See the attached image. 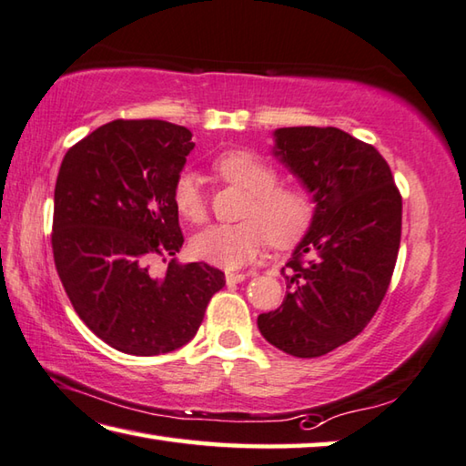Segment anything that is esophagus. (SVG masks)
I'll return each mask as SVG.
<instances>
[{
  "mask_svg": "<svg viewBox=\"0 0 466 466\" xmlns=\"http://www.w3.org/2000/svg\"><path fill=\"white\" fill-rule=\"evenodd\" d=\"M248 277V273H226V283L228 285H234V283H240L244 279Z\"/></svg>",
  "mask_w": 466,
  "mask_h": 466,
  "instance_id": "esophagus-1",
  "label": "esophagus"
}]
</instances>
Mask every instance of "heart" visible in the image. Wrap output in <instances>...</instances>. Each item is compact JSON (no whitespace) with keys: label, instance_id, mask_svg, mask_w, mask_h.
<instances>
[{"label":"heart","instance_id":"obj_1","mask_svg":"<svg viewBox=\"0 0 466 466\" xmlns=\"http://www.w3.org/2000/svg\"><path fill=\"white\" fill-rule=\"evenodd\" d=\"M214 171L224 181L247 193L240 224H218L191 238V255L211 267L240 268L260 255L268 236L275 244H289L306 232L314 206L299 189L277 187V173L260 157L248 150H228L214 160ZM173 204L183 219L204 222L206 196L196 173L183 171L173 183Z\"/></svg>","mask_w":466,"mask_h":466}]
</instances>
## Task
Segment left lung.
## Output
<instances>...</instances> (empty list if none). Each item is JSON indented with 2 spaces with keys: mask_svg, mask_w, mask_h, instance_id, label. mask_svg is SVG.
Here are the masks:
<instances>
[{
  "mask_svg": "<svg viewBox=\"0 0 466 466\" xmlns=\"http://www.w3.org/2000/svg\"><path fill=\"white\" fill-rule=\"evenodd\" d=\"M270 155L309 193L314 216L285 262L289 291L257 324L275 349L314 359L362 332L383 301L400 250L401 196L377 148L344 130L277 128Z\"/></svg>",
  "mask_w": 466,
  "mask_h": 466,
  "instance_id": "obj_1",
  "label": "left lung"
}]
</instances>
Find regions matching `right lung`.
Instances as JSON below:
<instances>
[{"label": "right lung", "instance_id": "add662e5", "mask_svg": "<svg viewBox=\"0 0 466 466\" xmlns=\"http://www.w3.org/2000/svg\"><path fill=\"white\" fill-rule=\"evenodd\" d=\"M163 120H114L77 142L58 168L53 255L75 311L112 349L155 357L198 334L224 273L179 262L173 183L196 148ZM171 258L163 276L152 259Z\"/></svg>", "mask_w": 466, "mask_h": 466}]
</instances>
